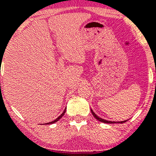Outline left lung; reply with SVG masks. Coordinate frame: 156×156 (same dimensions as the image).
I'll list each match as a JSON object with an SVG mask.
<instances>
[{
    "mask_svg": "<svg viewBox=\"0 0 156 156\" xmlns=\"http://www.w3.org/2000/svg\"><path fill=\"white\" fill-rule=\"evenodd\" d=\"M90 111H91L92 114H93V116H94L95 118L97 119L98 120H99V121L102 122V123H125L126 121H127V120H124V121H120V122H114V121H109V120H104V119L101 118V117H99L98 116H97L96 113H94V112H93V110L90 109Z\"/></svg>",
    "mask_w": 156,
    "mask_h": 156,
    "instance_id": "left-lung-1",
    "label": "left lung"
}]
</instances>
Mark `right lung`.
Wrapping results in <instances>:
<instances>
[{"label": "right lung", "mask_w": 156, "mask_h": 156, "mask_svg": "<svg viewBox=\"0 0 156 156\" xmlns=\"http://www.w3.org/2000/svg\"><path fill=\"white\" fill-rule=\"evenodd\" d=\"M66 108L65 109V110H64V111H63V113H62V114L60 115L59 116H58V118H56V119H55V120H53V121H52V122H49V123H46V124H52V123H55V122H57V121H58V120H59L60 119H61L62 117V116H63V115L65 114V113H66Z\"/></svg>", "instance_id": "obj_1"}]
</instances>
